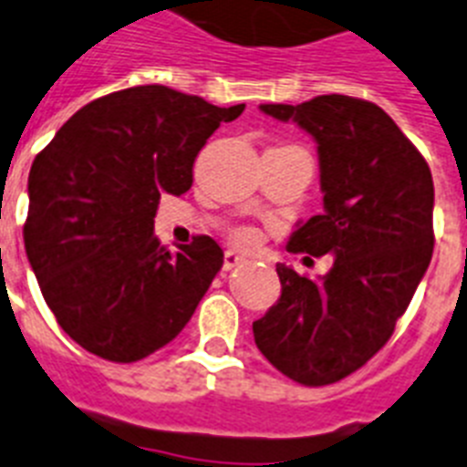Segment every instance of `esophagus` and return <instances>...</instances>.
<instances>
[{"mask_svg": "<svg viewBox=\"0 0 467 467\" xmlns=\"http://www.w3.org/2000/svg\"><path fill=\"white\" fill-rule=\"evenodd\" d=\"M243 262H245V257L238 255L236 250H226V253H224V269H226V272H229V269H234V267H238V265H243Z\"/></svg>", "mask_w": 467, "mask_h": 467, "instance_id": "esophagus-1", "label": "esophagus"}]
</instances>
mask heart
I'll list each match as a JSON object with an SVG mask.
<instances>
[{
    "mask_svg": "<svg viewBox=\"0 0 467 467\" xmlns=\"http://www.w3.org/2000/svg\"><path fill=\"white\" fill-rule=\"evenodd\" d=\"M236 243H241V245H253L255 243V234L248 229H243V231H236Z\"/></svg>",
    "mask_w": 467,
    "mask_h": 467,
    "instance_id": "b5f03b06",
    "label": "heart"
}]
</instances>
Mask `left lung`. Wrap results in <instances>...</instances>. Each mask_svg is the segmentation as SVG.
Instances as JSON below:
<instances>
[{
	"mask_svg": "<svg viewBox=\"0 0 467 467\" xmlns=\"http://www.w3.org/2000/svg\"><path fill=\"white\" fill-rule=\"evenodd\" d=\"M260 109L296 121L317 142L325 212L298 224L288 250L334 255V265L319 279L276 265L281 296L253 334L281 375L325 387L387 344L425 276L434 250L432 171L368 99L319 95Z\"/></svg>",
	"mask_w": 467,
	"mask_h": 467,
	"instance_id": "left-lung-1",
	"label": "left lung"
}]
</instances>
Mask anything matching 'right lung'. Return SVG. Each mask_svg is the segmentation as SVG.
Returning a JSON list of instances; mask_svg holds the SVG:
<instances>
[{
	"instance_id": "right-lung-1",
	"label": "right lung",
	"mask_w": 467,
	"mask_h": 467,
	"mask_svg": "<svg viewBox=\"0 0 467 467\" xmlns=\"http://www.w3.org/2000/svg\"><path fill=\"white\" fill-rule=\"evenodd\" d=\"M243 109L167 86L126 88L76 111L35 157L26 255L76 344L136 363L188 325L224 253L210 236L164 248L157 205L192 186L207 138Z\"/></svg>"
}]
</instances>
